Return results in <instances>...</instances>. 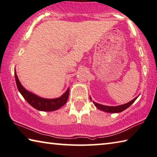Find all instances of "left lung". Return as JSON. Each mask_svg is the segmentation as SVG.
I'll return each instance as SVG.
<instances>
[{
    "label": "left lung",
    "instance_id": "8db88e82",
    "mask_svg": "<svg viewBox=\"0 0 157 157\" xmlns=\"http://www.w3.org/2000/svg\"><path fill=\"white\" fill-rule=\"evenodd\" d=\"M138 97H136V98L133 99L132 101H130L129 102L125 104H122V105H120V106H105V105H102V104H99L98 103H96L93 101V104H94L97 109L103 110V111L106 112V113H120L124 110L125 109H127V108H129L131 105H132L133 102L136 101V99L138 98ZM90 100H92L91 97H90Z\"/></svg>",
    "mask_w": 157,
    "mask_h": 157
}]
</instances>
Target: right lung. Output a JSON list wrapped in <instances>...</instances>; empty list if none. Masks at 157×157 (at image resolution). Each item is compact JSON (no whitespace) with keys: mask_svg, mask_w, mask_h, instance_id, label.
<instances>
[{"mask_svg":"<svg viewBox=\"0 0 157 157\" xmlns=\"http://www.w3.org/2000/svg\"><path fill=\"white\" fill-rule=\"evenodd\" d=\"M14 75L17 86L19 92L24 97V98L26 100L28 104L33 108H35V109L41 110V111H53V110L60 109L67 101L69 93V88L60 97L56 99H45L36 95L33 92L27 90L26 89L24 88V86L20 83L19 78H18L16 71H14Z\"/></svg>","mask_w":157,"mask_h":157,"instance_id":"1","label":"right lung"}]
</instances>
